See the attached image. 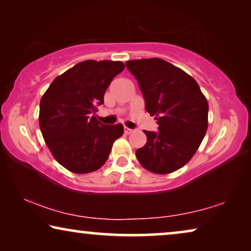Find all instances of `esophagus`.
Here are the masks:
<instances>
[{
  "label": "esophagus",
  "instance_id": "34e87169",
  "mask_svg": "<svg viewBox=\"0 0 251 251\" xmlns=\"http://www.w3.org/2000/svg\"><path fill=\"white\" fill-rule=\"evenodd\" d=\"M133 131L132 129L130 128H126V126H125V133H126V135H129V133H131Z\"/></svg>",
  "mask_w": 251,
  "mask_h": 251
}]
</instances>
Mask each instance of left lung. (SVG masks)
Wrapping results in <instances>:
<instances>
[{"mask_svg": "<svg viewBox=\"0 0 251 251\" xmlns=\"http://www.w3.org/2000/svg\"><path fill=\"white\" fill-rule=\"evenodd\" d=\"M145 108L155 116L159 131H146L147 142L136 151L151 173L166 175L184 167L197 152L208 128V101L191 75L160 58L129 60Z\"/></svg>", "mask_w": 251, "mask_h": 251, "instance_id": "obj_1", "label": "left lung"}]
</instances>
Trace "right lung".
<instances>
[{
    "instance_id": "right-lung-1",
    "label": "right lung",
    "mask_w": 251,
    "mask_h": 251,
    "mask_svg": "<svg viewBox=\"0 0 251 251\" xmlns=\"http://www.w3.org/2000/svg\"><path fill=\"white\" fill-rule=\"evenodd\" d=\"M123 68L121 61L84 60L54 78L41 98V132L54 159L72 173L101 168L123 135L122 125H101L92 115Z\"/></svg>"
}]
</instances>
